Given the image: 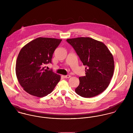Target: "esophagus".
<instances>
[{"instance_id":"1","label":"esophagus","mask_w":133,"mask_h":133,"mask_svg":"<svg viewBox=\"0 0 133 133\" xmlns=\"http://www.w3.org/2000/svg\"><path fill=\"white\" fill-rule=\"evenodd\" d=\"M71 77V76L70 75H65V76H64V77L65 78H70Z\"/></svg>"}]
</instances>
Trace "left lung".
I'll return each mask as SVG.
<instances>
[{
	"label": "left lung",
	"mask_w": 133,
	"mask_h": 133,
	"mask_svg": "<svg viewBox=\"0 0 133 133\" xmlns=\"http://www.w3.org/2000/svg\"><path fill=\"white\" fill-rule=\"evenodd\" d=\"M74 49L85 68V76L80 77L75 89L78 95L95 97L109 86L113 75L114 58L107 46L102 42L90 37L66 39Z\"/></svg>",
	"instance_id": "obj_1"
}]
</instances>
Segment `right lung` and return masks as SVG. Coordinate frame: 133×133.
<instances>
[{
	"label": "right lung",
	"instance_id": "1",
	"mask_svg": "<svg viewBox=\"0 0 133 133\" xmlns=\"http://www.w3.org/2000/svg\"><path fill=\"white\" fill-rule=\"evenodd\" d=\"M62 39L39 37L25 44L20 51L16 63V74L20 85L28 94L43 97L50 94L60 80V75L45 69L52 63L53 54Z\"/></svg>",
	"mask_w": 133,
	"mask_h": 133
}]
</instances>
